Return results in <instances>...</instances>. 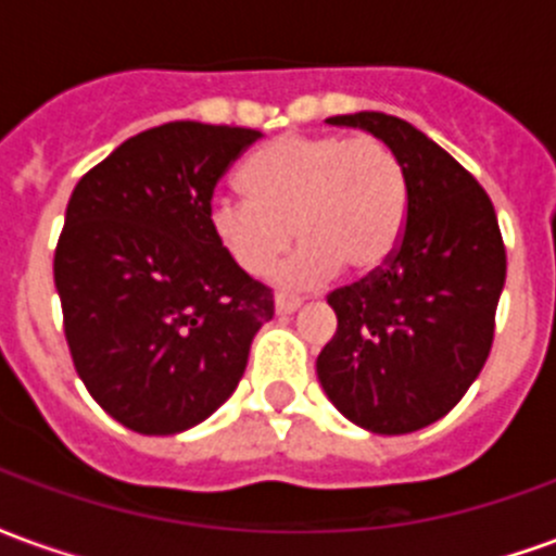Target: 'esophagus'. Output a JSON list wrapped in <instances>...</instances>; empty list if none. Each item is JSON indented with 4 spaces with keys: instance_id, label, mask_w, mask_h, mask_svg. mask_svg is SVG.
I'll list each match as a JSON object with an SVG mask.
<instances>
[{
    "instance_id": "obj_1",
    "label": "esophagus",
    "mask_w": 556,
    "mask_h": 556,
    "mask_svg": "<svg viewBox=\"0 0 556 556\" xmlns=\"http://www.w3.org/2000/svg\"><path fill=\"white\" fill-rule=\"evenodd\" d=\"M274 306H277V315H291L301 309V298H291V294H277V298H274Z\"/></svg>"
}]
</instances>
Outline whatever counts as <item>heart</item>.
<instances>
[{"label": "heart", "mask_w": 556, "mask_h": 556, "mask_svg": "<svg viewBox=\"0 0 556 556\" xmlns=\"http://www.w3.org/2000/svg\"><path fill=\"white\" fill-rule=\"evenodd\" d=\"M247 193H217L207 226L250 277L277 270L282 286H318L339 265L369 277L393 258L408 217V181L393 148L375 137H282L243 169Z\"/></svg>", "instance_id": "obj_1"}]
</instances>
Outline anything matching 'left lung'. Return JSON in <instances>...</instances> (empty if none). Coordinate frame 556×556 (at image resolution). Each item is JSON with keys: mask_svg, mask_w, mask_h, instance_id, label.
I'll list each match as a JSON object with an SVG mask.
<instances>
[{"mask_svg": "<svg viewBox=\"0 0 556 556\" xmlns=\"http://www.w3.org/2000/svg\"><path fill=\"white\" fill-rule=\"evenodd\" d=\"M378 137L405 169L408 217L393 258L330 291L337 333L315 369L342 417L375 434L426 429L489 361L506 250L489 193L422 130L387 113L327 118Z\"/></svg>", "mask_w": 556, "mask_h": 556, "instance_id": "obj_1", "label": "left lung"}]
</instances>
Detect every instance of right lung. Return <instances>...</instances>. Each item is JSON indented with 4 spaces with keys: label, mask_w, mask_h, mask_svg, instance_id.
I'll return each instance as SVG.
<instances>
[{
    "label": "right lung",
    "mask_w": 556,
    "mask_h": 556,
    "mask_svg": "<svg viewBox=\"0 0 556 556\" xmlns=\"http://www.w3.org/2000/svg\"><path fill=\"white\" fill-rule=\"evenodd\" d=\"M262 137L169 122L115 148L71 193L53 277L77 375L113 419L178 434L235 393L274 294L207 226L214 187Z\"/></svg>",
    "instance_id": "obj_1"
}]
</instances>
